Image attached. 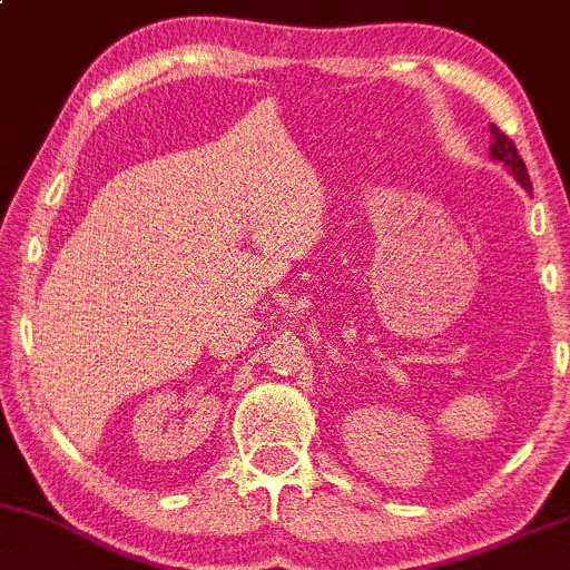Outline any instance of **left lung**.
<instances>
[{
	"instance_id": "left-lung-1",
	"label": "left lung",
	"mask_w": 570,
	"mask_h": 570,
	"mask_svg": "<svg viewBox=\"0 0 570 570\" xmlns=\"http://www.w3.org/2000/svg\"><path fill=\"white\" fill-rule=\"evenodd\" d=\"M491 129V158L497 160V164H504L508 166V171L512 174V177H515L518 181H521V185L529 189L531 193V179H529V171H525V164H523V158L518 156V147L512 145V139L510 137H504L500 129H497L494 124L489 126Z\"/></svg>"
}]
</instances>
